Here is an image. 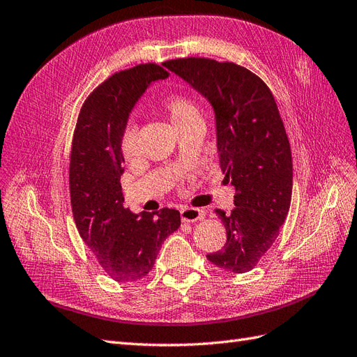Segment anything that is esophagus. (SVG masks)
I'll use <instances>...</instances> for the list:
<instances>
[{
	"label": "esophagus",
	"instance_id": "esophagus-1",
	"mask_svg": "<svg viewBox=\"0 0 357 357\" xmlns=\"http://www.w3.org/2000/svg\"><path fill=\"white\" fill-rule=\"evenodd\" d=\"M181 215V220L183 222H197V220L204 218V213L199 208H194V207H186L180 211Z\"/></svg>",
	"mask_w": 357,
	"mask_h": 357
}]
</instances>
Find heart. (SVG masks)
Masks as SVG:
<instances>
[{"instance_id":"b5f03b06","label":"heart","mask_w":357,"mask_h":357,"mask_svg":"<svg viewBox=\"0 0 357 357\" xmlns=\"http://www.w3.org/2000/svg\"><path fill=\"white\" fill-rule=\"evenodd\" d=\"M160 108L168 115L172 126L176 129L186 126V124L190 123H202L198 105L186 94L169 93L163 96L160 100ZM120 147L123 156L126 159H132L138 155V130L133 124H129L123 130Z\"/></svg>"}]
</instances>
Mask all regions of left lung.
Masks as SVG:
<instances>
[{
  "instance_id": "8db88e82",
  "label": "left lung",
  "mask_w": 357,
  "mask_h": 357,
  "mask_svg": "<svg viewBox=\"0 0 357 357\" xmlns=\"http://www.w3.org/2000/svg\"><path fill=\"white\" fill-rule=\"evenodd\" d=\"M213 105L220 171L236 188L225 215L227 243L207 259L228 273H246L279 236L291 204L290 142L271 89L254 72L231 61L188 56L163 63Z\"/></svg>"
}]
</instances>
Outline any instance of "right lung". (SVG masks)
<instances>
[{
    "mask_svg": "<svg viewBox=\"0 0 357 357\" xmlns=\"http://www.w3.org/2000/svg\"><path fill=\"white\" fill-rule=\"evenodd\" d=\"M169 73L156 63L111 75L82 103L73 133L69 188L79 236L117 282L139 281L155 266L165 238L180 227L174 208L139 215L123 206L121 133L150 82Z\"/></svg>",
    "mask_w": 357,
    "mask_h": 357,
    "instance_id": "obj_1",
    "label": "right lung"
}]
</instances>
